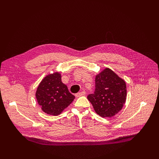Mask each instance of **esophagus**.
Masks as SVG:
<instances>
[{
  "label": "esophagus",
  "mask_w": 159,
  "mask_h": 159,
  "mask_svg": "<svg viewBox=\"0 0 159 159\" xmlns=\"http://www.w3.org/2000/svg\"><path fill=\"white\" fill-rule=\"evenodd\" d=\"M85 93H85V91H82V92L77 93L76 94V97H80V96H85Z\"/></svg>",
  "instance_id": "1"
}]
</instances>
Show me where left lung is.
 Here are the masks:
<instances>
[{
  "label": "left lung",
  "mask_w": 159,
  "mask_h": 159,
  "mask_svg": "<svg viewBox=\"0 0 159 159\" xmlns=\"http://www.w3.org/2000/svg\"><path fill=\"white\" fill-rule=\"evenodd\" d=\"M95 82V92L87 96L93 109L102 117L116 116L126 102V82L107 67L97 74Z\"/></svg>",
  "instance_id": "left-lung-1"
}]
</instances>
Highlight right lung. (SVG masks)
I'll return each instance as SVG.
<instances>
[{"mask_svg":"<svg viewBox=\"0 0 159 159\" xmlns=\"http://www.w3.org/2000/svg\"><path fill=\"white\" fill-rule=\"evenodd\" d=\"M35 96L43 112L52 116L61 113L75 98L62 83L59 72L50 74L43 78L37 89Z\"/></svg>","mask_w":159,"mask_h":159,"instance_id":"obj_1","label":"right lung"}]
</instances>
